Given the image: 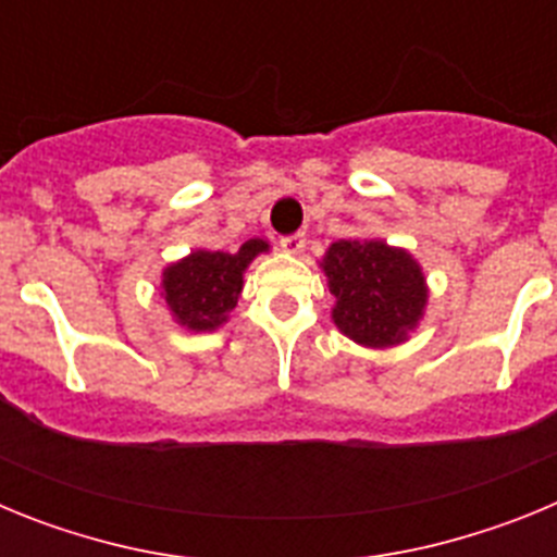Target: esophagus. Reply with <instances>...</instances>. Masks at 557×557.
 <instances>
[{"label":"esophagus","mask_w":557,"mask_h":557,"mask_svg":"<svg viewBox=\"0 0 557 557\" xmlns=\"http://www.w3.org/2000/svg\"><path fill=\"white\" fill-rule=\"evenodd\" d=\"M278 245H282L287 253H301L304 248H307V234L304 231H295V234H287L278 239Z\"/></svg>","instance_id":"esophagus-1"}]
</instances>
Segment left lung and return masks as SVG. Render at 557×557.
<instances>
[{"instance_id":"left-lung-1","label":"left lung","mask_w":557,"mask_h":557,"mask_svg":"<svg viewBox=\"0 0 557 557\" xmlns=\"http://www.w3.org/2000/svg\"><path fill=\"white\" fill-rule=\"evenodd\" d=\"M332 318L343 334L371 348L401 343L421 318L426 287L412 256L379 239H339L323 259Z\"/></svg>"}]
</instances>
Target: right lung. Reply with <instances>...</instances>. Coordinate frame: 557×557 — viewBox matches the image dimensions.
<instances>
[{"mask_svg": "<svg viewBox=\"0 0 557 557\" xmlns=\"http://www.w3.org/2000/svg\"><path fill=\"white\" fill-rule=\"evenodd\" d=\"M268 250L262 239H248L234 253L195 250L184 262L164 273V295L181 326L191 332H211L236 307L243 273L256 253Z\"/></svg>", "mask_w": 557, "mask_h": 557, "instance_id": "add662e5", "label": "right lung"}]
</instances>
